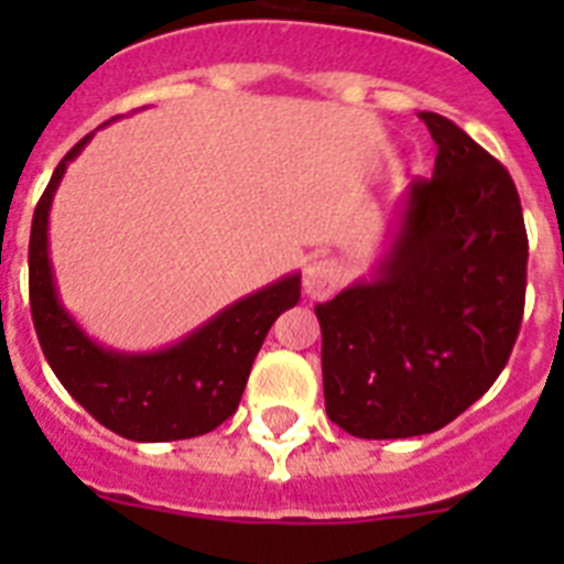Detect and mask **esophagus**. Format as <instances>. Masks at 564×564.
I'll return each instance as SVG.
<instances>
[{"mask_svg":"<svg viewBox=\"0 0 564 564\" xmlns=\"http://www.w3.org/2000/svg\"><path fill=\"white\" fill-rule=\"evenodd\" d=\"M336 282H338V271L333 262L327 259H313L307 262L305 273H302V288L311 299H325L336 291Z\"/></svg>","mask_w":564,"mask_h":564,"instance_id":"34e87169","label":"esophagus"}]
</instances>
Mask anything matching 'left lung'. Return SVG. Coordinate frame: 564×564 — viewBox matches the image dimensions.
I'll return each instance as SVG.
<instances>
[{"instance_id": "8db88e82", "label": "left lung", "mask_w": 564, "mask_h": 564, "mask_svg": "<svg viewBox=\"0 0 564 564\" xmlns=\"http://www.w3.org/2000/svg\"><path fill=\"white\" fill-rule=\"evenodd\" d=\"M435 172L406 192L370 282L316 305L327 417L367 441L443 430L497 381L525 311L528 234L508 169L421 112Z\"/></svg>"}]
</instances>
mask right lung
Masks as SVG:
<instances>
[{"label": "right lung", "instance_id": "add662e5", "mask_svg": "<svg viewBox=\"0 0 564 564\" xmlns=\"http://www.w3.org/2000/svg\"><path fill=\"white\" fill-rule=\"evenodd\" d=\"M89 138L64 154L30 226V313L42 352L64 390L115 435L143 443L206 435L237 412L253 358L279 313L299 302L302 276L239 299L166 350L129 356L96 344L58 302L47 253L50 203Z\"/></svg>", "mask_w": 564, "mask_h": 564}]
</instances>
